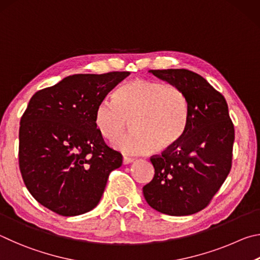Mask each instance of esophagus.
<instances>
[{
    "mask_svg": "<svg viewBox=\"0 0 260 260\" xmlns=\"http://www.w3.org/2000/svg\"><path fill=\"white\" fill-rule=\"evenodd\" d=\"M133 162H134V158L126 157V156L123 157V165H130V163H133Z\"/></svg>",
    "mask_w": 260,
    "mask_h": 260,
    "instance_id": "34e87169",
    "label": "esophagus"
}]
</instances>
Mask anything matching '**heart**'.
Segmentation results:
<instances>
[{"label": "heart", "instance_id": "1", "mask_svg": "<svg viewBox=\"0 0 260 260\" xmlns=\"http://www.w3.org/2000/svg\"><path fill=\"white\" fill-rule=\"evenodd\" d=\"M188 114V98L179 86L136 79L121 86L115 99L98 104L94 123L103 138L114 140L131 121L133 133L116 139L113 147L126 155H145L174 146L183 137Z\"/></svg>", "mask_w": 260, "mask_h": 260}]
</instances>
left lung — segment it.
Returning <instances> with one entry per match:
<instances>
[{
  "instance_id": "8db88e82",
  "label": "left lung",
  "mask_w": 260,
  "mask_h": 260,
  "mask_svg": "<svg viewBox=\"0 0 260 260\" xmlns=\"http://www.w3.org/2000/svg\"><path fill=\"white\" fill-rule=\"evenodd\" d=\"M149 72L184 90L189 114L183 137L151 157L155 174L143 187L144 197L158 212L193 215L210 203L231 171L235 136L229 106L224 95L192 71Z\"/></svg>"
}]
</instances>
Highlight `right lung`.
<instances>
[{"mask_svg": "<svg viewBox=\"0 0 260 260\" xmlns=\"http://www.w3.org/2000/svg\"><path fill=\"white\" fill-rule=\"evenodd\" d=\"M129 72L75 74L30 98L20 118L19 169L36 201L60 216L97 206L122 155L94 123L98 104Z\"/></svg>", "mask_w": 260, "mask_h": 260, "instance_id": "right-lung-1", "label": "right lung"}]
</instances>
